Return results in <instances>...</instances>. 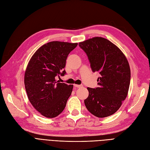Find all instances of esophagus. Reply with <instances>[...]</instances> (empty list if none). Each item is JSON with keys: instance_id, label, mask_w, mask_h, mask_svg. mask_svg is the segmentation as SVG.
<instances>
[{"instance_id": "1", "label": "esophagus", "mask_w": 150, "mask_h": 150, "mask_svg": "<svg viewBox=\"0 0 150 150\" xmlns=\"http://www.w3.org/2000/svg\"><path fill=\"white\" fill-rule=\"evenodd\" d=\"M74 86L75 87H77V88H79V87H82V84H80V85L74 84Z\"/></svg>"}]
</instances>
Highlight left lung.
Here are the masks:
<instances>
[{"instance_id": "obj_1", "label": "left lung", "mask_w": 150, "mask_h": 150, "mask_svg": "<svg viewBox=\"0 0 150 150\" xmlns=\"http://www.w3.org/2000/svg\"><path fill=\"white\" fill-rule=\"evenodd\" d=\"M87 54L92 72H98L99 87H88L84 104L92 115L104 118L115 113L127 96L130 69L123 53L104 38L94 37L79 43Z\"/></svg>"}]
</instances>
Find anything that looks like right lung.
Instances as JSON below:
<instances>
[{
	"label": "right lung",
	"instance_id": "1",
	"mask_svg": "<svg viewBox=\"0 0 150 150\" xmlns=\"http://www.w3.org/2000/svg\"><path fill=\"white\" fill-rule=\"evenodd\" d=\"M77 43L51 42L43 45L30 60L25 73L28 99L36 110L47 118L63 111L73 85L57 81L66 74V59Z\"/></svg>",
	"mask_w": 150,
	"mask_h": 150
}]
</instances>
